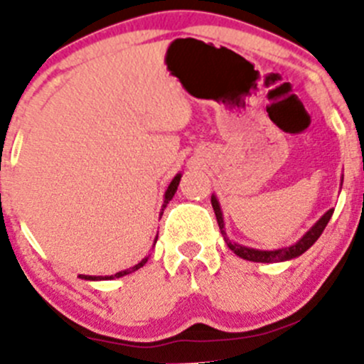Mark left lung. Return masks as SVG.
<instances>
[{
  "instance_id": "1",
  "label": "left lung",
  "mask_w": 364,
  "mask_h": 364,
  "mask_svg": "<svg viewBox=\"0 0 364 364\" xmlns=\"http://www.w3.org/2000/svg\"><path fill=\"white\" fill-rule=\"evenodd\" d=\"M341 181H343V178H341ZM211 204H213V209H215L216 222H218V227H220V230H222L223 241L227 243V247L236 253L237 257H241V259L252 260V262H269V264L271 262H285V260H291V259H296V257L303 255V253L306 252L308 248H310L311 245L318 240V237H321V234L324 232L326 225H328V222L331 220L333 211H335V209H328V211H326L324 215H322L321 218H318L317 222H315L314 225H311L310 229L303 234V237H301V240H297L294 245H291V247L278 248V250H259V248L245 247V245L234 243L232 240H229V236H227V232H225V223H223L222 208H220V203H218V199H216L215 193L211 196Z\"/></svg>"
}]
</instances>
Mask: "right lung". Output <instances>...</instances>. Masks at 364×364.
<instances>
[{"label":"right lung","mask_w":364,"mask_h":364,"mask_svg":"<svg viewBox=\"0 0 364 364\" xmlns=\"http://www.w3.org/2000/svg\"><path fill=\"white\" fill-rule=\"evenodd\" d=\"M179 181H181V174H176L174 178H172L171 185H168V186H167V190H165L164 204H161V213H160V216L164 215V209L167 208V204L171 203V199H172V197H174L176 190H178V186H179ZM156 240H159V236H156ZM156 240H155V243H156ZM146 262H148V257H144V259H142L141 262L135 264V266H134V267H130V269H123V271H119V273L111 274V277H91V274H80V278H84V280H112V278L127 277V274H130V273H134V271L141 269V267L144 266Z\"/></svg>","instance_id":"obj_1"}]
</instances>
